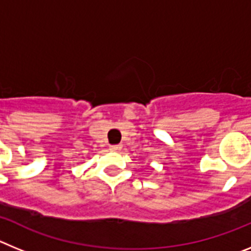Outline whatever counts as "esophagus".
Returning <instances> with one entry per match:
<instances>
[{
	"instance_id": "1",
	"label": "esophagus",
	"mask_w": 251,
	"mask_h": 251,
	"mask_svg": "<svg viewBox=\"0 0 251 251\" xmlns=\"http://www.w3.org/2000/svg\"><path fill=\"white\" fill-rule=\"evenodd\" d=\"M110 150H112L113 152H119V151L122 150V146L121 145H113V146H110Z\"/></svg>"
}]
</instances>
